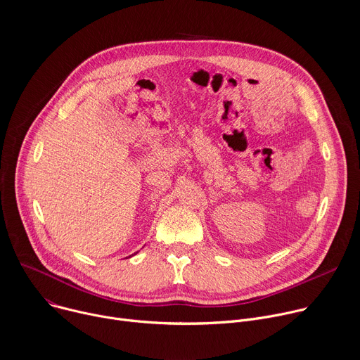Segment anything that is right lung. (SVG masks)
Returning <instances> with one entry per match:
<instances>
[{"instance_id": "right-lung-1", "label": "right lung", "mask_w": 360, "mask_h": 360, "mask_svg": "<svg viewBox=\"0 0 360 360\" xmlns=\"http://www.w3.org/2000/svg\"><path fill=\"white\" fill-rule=\"evenodd\" d=\"M135 254H136V252H135ZM132 255H134V254H132Z\"/></svg>"}]
</instances>
